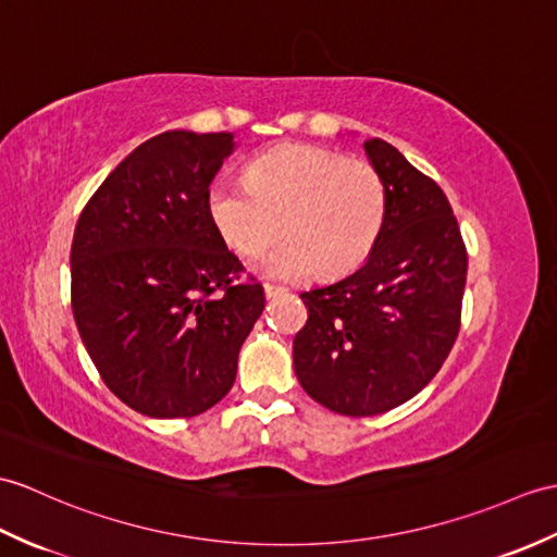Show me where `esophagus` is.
<instances>
[{"label":"esophagus","mask_w":557,"mask_h":557,"mask_svg":"<svg viewBox=\"0 0 557 557\" xmlns=\"http://www.w3.org/2000/svg\"><path fill=\"white\" fill-rule=\"evenodd\" d=\"M263 292H265V299H275V296L284 294V289L275 287V284H263Z\"/></svg>","instance_id":"obj_1"}]
</instances>
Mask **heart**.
I'll use <instances>...</instances> for the list:
<instances>
[{
  "label": "heart",
  "instance_id": "heart-1",
  "mask_svg": "<svg viewBox=\"0 0 557 557\" xmlns=\"http://www.w3.org/2000/svg\"><path fill=\"white\" fill-rule=\"evenodd\" d=\"M206 213L232 251L251 256L282 230L287 237L256 258V270L287 282L342 275L360 265L386 220V185L368 161L315 145L258 153L247 183L215 180Z\"/></svg>",
  "mask_w": 557,
  "mask_h": 557
}]
</instances>
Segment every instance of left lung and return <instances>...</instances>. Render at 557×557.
Wrapping results in <instances>:
<instances>
[{"mask_svg":"<svg viewBox=\"0 0 557 557\" xmlns=\"http://www.w3.org/2000/svg\"><path fill=\"white\" fill-rule=\"evenodd\" d=\"M366 153L386 185V220L368 261L327 287L304 292L294 372L310 398L368 418L422 392L460 330L468 251L454 209L432 177L384 139Z\"/></svg>","mask_w":557,"mask_h":557,"instance_id":"left-lung-1","label":"left lung"}]
</instances>
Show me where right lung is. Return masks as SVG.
<instances>
[{
    "mask_svg": "<svg viewBox=\"0 0 557 557\" xmlns=\"http://www.w3.org/2000/svg\"><path fill=\"white\" fill-rule=\"evenodd\" d=\"M230 133L168 131L139 145L77 218L71 306L103 384L149 418H194L223 398L265 308L218 237L206 191Z\"/></svg>",
    "mask_w": 557,
    "mask_h": 557,
    "instance_id": "obj_1",
    "label": "right lung"
}]
</instances>
